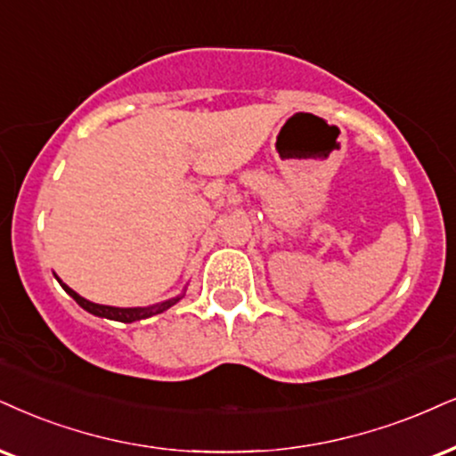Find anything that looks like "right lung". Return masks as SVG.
I'll list each match as a JSON object with an SVG mask.
<instances>
[{
	"mask_svg": "<svg viewBox=\"0 0 456 456\" xmlns=\"http://www.w3.org/2000/svg\"><path fill=\"white\" fill-rule=\"evenodd\" d=\"M56 281L61 283V288H63L67 294H69L73 300L80 305L84 311L97 314V317H105V319H111V322H122V323H133V322H142V319H148V317H154V314H159L162 311H167V308H171L173 305H177L179 300H182V296L177 297H171V300H165L160 302V305H154V306H137V308H118V306H105V305H94V302L86 300V297H82L80 294H76L71 288H67V285L56 277Z\"/></svg>",
	"mask_w": 456,
	"mask_h": 456,
	"instance_id": "add662e5",
	"label": "right lung"
}]
</instances>
